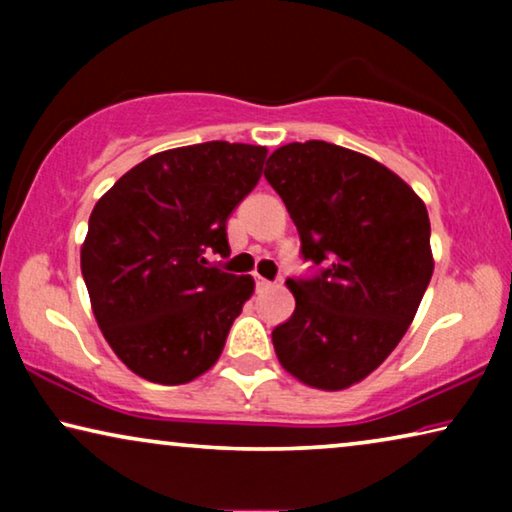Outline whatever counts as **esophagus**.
I'll return each mask as SVG.
<instances>
[{"label":"esophagus","mask_w":512,"mask_h":512,"mask_svg":"<svg viewBox=\"0 0 512 512\" xmlns=\"http://www.w3.org/2000/svg\"><path fill=\"white\" fill-rule=\"evenodd\" d=\"M254 279H256V291H265V289H270V286H272V282H268V279L261 277V275H256Z\"/></svg>","instance_id":"esophagus-1"}]
</instances>
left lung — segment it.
<instances>
[{
    "label": "left lung",
    "mask_w": 512,
    "mask_h": 512,
    "mask_svg": "<svg viewBox=\"0 0 512 512\" xmlns=\"http://www.w3.org/2000/svg\"><path fill=\"white\" fill-rule=\"evenodd\" d=\"M265 179L289 209L314 279H286L296 310L272 331L277 359L307 387L338 391L394 352L433 275L422 198L389 167L345 146L286 144Z\"/></svg>",
    "instance_id": "obj_1"
}]
</instances>
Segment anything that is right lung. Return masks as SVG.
Instances as JSON below:
<instances>
[{
  "label": "right lung",
  "mask_w": 512,
  "mask_h": 512,
  "mask_svg": "<svg viewBox=\"0 0 512 512\" xmlns=\"http://www.w3.org/2000/svg\"><path fill=\"white\" fill-rule=\"evenodd\" d=\"M268 149L205 142L153 153L97 200L81 247L97 326L132 373L186 384L219 361L254 293L249 275L212 268L226 223L254 191Z\"/></svg>",
  "instance_id": "add662e5"
}]
</instances>
